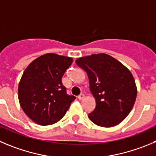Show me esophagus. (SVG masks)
Segmentation results:
<instances>
[{
	"mask_svg": "<svg viewBox=\"0 0 156 156\" xmlns=\"http://www.w3.org/2000/svg\"><path fill=\"white\" fill-rule=\"evenodd\" d=\"M78 99H79V100H82L83 98H85V94H80L78 96Z\"/></svg>",
	"mask_w": 156,
	"mask_h": 156,
	"instance_id": "1",
	"label": "esophagus"
}]
</instances>
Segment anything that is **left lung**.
<instances>
[{"instance_id": "obj_1", "label": "left lung", "mask_w": 156, "mask_h": 156, "mask_svg": "<svg viewBox=\"0 0 156 156\" xmlns=\"http://www.w3.org/2000/svg\"><path fill=\"white\" fill-rule=\"evenodd\" d=\"M86 71L96 106L88 119L101 127H112L124 120L133 108L137 87L131 71L107 54H94L75 61Z\"/></svg>"}]
</instances>
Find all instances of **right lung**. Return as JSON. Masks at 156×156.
Returning a JSON list of instances; mask_svg holds the SVG:
<instances>
[{
    "label": "right lung",
    "instance_id": "1",
    "mask_svg": "<svg viewBox=\"0 0 156 156\" xmlns=\"http://www.w3.org/2000/svg\"><path fill=\"white\" fill-rule=\"evenodd\" d=\"M70 57L48 53L24 70L18 85V100L29 119L40 126L53 125L63 118L75 97L66 94L62 78L71 66Z\"/></svg>",
    "mask_w": 156,
    "mask_h": 156
}]
</instances>
